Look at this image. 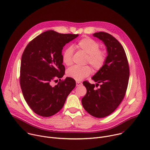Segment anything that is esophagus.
<instances>
[{
    "label": "esophagus",
    "mask_w": 150,
    "mask_h": 150,
    "mask_svg": "<svg viewBox=\"0 0 150 150\" xmlns=\"http://www.w3.org/2000/svg\"><path fill=\"white\" fill-rule=\"evenodd\" d=\"M76 86H79L80 85L82 84V83L79 81H76Z\"/></svg>",
    "instance_id": "1"
}]
</instances>
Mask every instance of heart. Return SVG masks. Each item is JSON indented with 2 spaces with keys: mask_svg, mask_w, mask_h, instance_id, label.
<instances>
[{
  "mask_svg": "<svg viewBox=\"0 0 150 150\" xmlns=\"http://www.w3.org/2000/svg\"><path fill=\"white\" fill-rule=\"evenodd\" d=\"M76 47L80 50L87 54V60L95 70L101 69L105 62V52L99 49V44L96 41L88 37L81 39L76 45ZM73 50L68 47L65 49L62 54V60L67 66L72 64ZM91 68L89 66L78 67L74 66L69 68L67 71L68 76L80 81L88 76L91 73Z\"/></svg>",
  "mask_w": 150,
  "mask_h": 150,
  "instance_id": "1",
  "label": "heart"
}]
</instances>
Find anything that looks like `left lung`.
Instances as JSON below:
<instances>
[{"mask_svg":"<svg viewBox=\"0 0 150 150\" xmlns=\"http://www.w3.org/2000/svg\"><path fill=\"white\" fill-rule=\"evenodd\" d=\"M106 47L108 56L103 67L92 77L100 88L94 90V84L83 82L87 93L82 98L84 109L97 118L113 113L123 99L127 87L129 69L123 46L112 35L104 32L93 34Z\"/></svg>","mask_w":150,"mask_h":150,"instance_id":"1","label":"left lung"}]
</instances>
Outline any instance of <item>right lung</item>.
<instances>
[{
	"instance_id": "add662e5",
	"label": "right lung",
	"mask_w": 150,
	"mask_h": 150,
	"mask_svg": "<svg viewBox=\"0 0 150 150\" xmlns=\"http://www.w3.org/2000/svg\"><path fill=\"white\" fill-rule=\"evenodd\" d=\"M78 34L48 30L37 36L25 49L21 58L20 85L27 103L36 114L49 117L63 108L75 87L69 77L52 87L50 83L65 74L62 49Z\"/></svg>"
}]
</instances>
